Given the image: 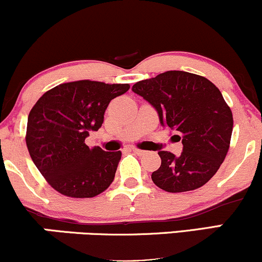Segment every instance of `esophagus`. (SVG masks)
<instances>
[{
    "instance_id": "34e87169",
    "label": "esophagus",
    "mask_w": 262,
    "mask_h": 262,
    "mask_svg": "<svg viewBox=\"0 0 262 262\" xmlns=\"http://www.w3.org/2000/svg\"><path fill=\"white\" fill-rule=\"evenodd\" d=\"M133 152H135L137 155H145L146 154V151H144V150H141V149H137V148L133 149Z\"/></svg>"
}]
</instances>
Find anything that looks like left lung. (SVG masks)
Returning a JSON list of instances; mask_svg holds the SVG:
<instances>
[{
  "instance_id": "obj_1",
  "label": "left lung",
  "mask_w": 262,
  "mask_h": 262,
  "mask_svg": "<svg viewBox=\"0 0 262 262\" xmlns=\"http://www.w3.org/2000/svg\"><path fill=\"white\" fill-rule=\"evenodd\" d=\"M132 90L182 139L180 156L159 151L161 165L151 173L152 182L172 193L202 187L224 161L233 132V113L218 87L200 75L173 70L141 80Z\"/></svg>"
}]
</instances>
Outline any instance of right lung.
Returning a JSON list of instances; mask_svg holds the SVG:
<instances>
[{"label": "right lung", "instance_id": "add662e5", "mask_svg": "<svg viewBox=\"0 0 262 262\" xmlns=\"http://www.w3.org/2000/svg\"><path fill=\"white\" fill-rule=\"evenodd\" d=\"M129 83L80 80L60 83L41 96L28 116L26 144L33 162L52 187L71 198H91L110 187L121 151L86 145L103 123L113 98Z\"/></svg>", "mask_w": 262, "mask_h": 262}]
</instances>
